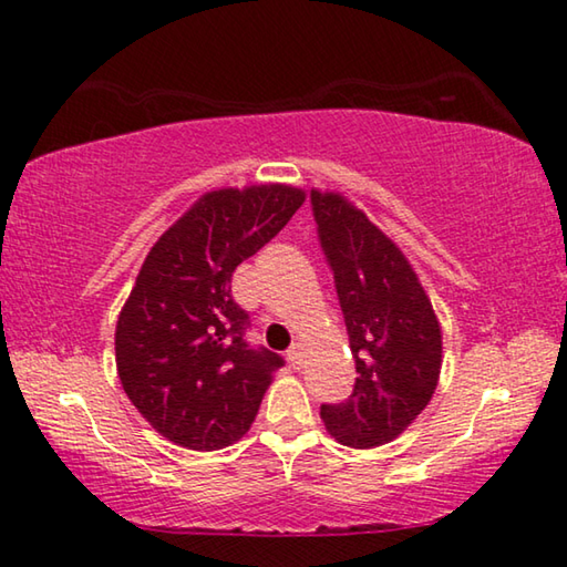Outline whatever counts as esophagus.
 <instances>
[{"label":"esophagus","instance_id":"34e87169","mask_svg":"<svg viewBox=\"0 0 567 567\" xmlns=\"http://www.w3.org/2000/svg\"><path fill=\"white\" fill-rule=\"evenodd\" d=\"M302 360H305L302 348H290V350H287V362H290L292 370H300L302 368Z\"/></svg>","mask_w":567,"mask_h":567}]
</instances>
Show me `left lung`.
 Listing matches in <instances>:
<instances>
[{"label": "left lung", "instance_id": "1", "mask_svg": "<svg viewBox=\"0 0 567 567\" xmlns=\"http://www.w3.org/2000/svg\"><path fill=\"white\" fill-rule=\"evenodd\" d=\"M354 358L352 395L322 405L328 433L368 450L395 440L433 398L443 334L400 247L338 192H310Z\"/></svg>", "mask_w": 567, "mask_h": 567}]
</instances>
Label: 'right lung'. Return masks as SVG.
<instances>
[{
  "instance_id": "right-lung-1",
  "label": "right lung",
  "mask_w": 567,
  "mask_h": 567,
  "mask_svg": "<svg viewBox=\"0 0 567 567\" xmlns=\"http://www.w3.org/2000/svg\"><path fill=\"white\" fill-rule=\"evenodd\" d=\"M290 185L207 192L150 249L124 302L114 352L122 388L159 435L219 450L255 422L277 352L245 340L233 272L302 207Z\"/></svg>"
}]
</instances>
